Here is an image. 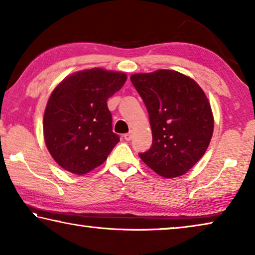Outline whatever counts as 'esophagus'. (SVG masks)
I'll list each match as a JSON object with an SVG mask.
<instances>
[{"label":"esophagus","instance_id":"1","mask_svg":"<svg viewBox=\"0 0 255 255\" xmlns=\"http://www.w3.org/2000/svg\"><path fill=\"white\" fill-rule=\"evenodd\" d=\"M132 135H133V133H132V131L130 130V131H129V132L125 133V135H124V138H125V139H126V140H131Z\"/></svg>","mask_w":255,"mask_h":255}]
</instances>
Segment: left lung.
<instances>
[{"instance_id": "1", "label": "left lung", "mask_w": 255, "mask_h": 255, "mask_svg": "<svg viewBox=\"0 0 255 255\" xmlns=\"http://www.w3.org/2000/svg\"><path fill=\"white\" fill-rule=\"evenodd\" d=\"M149 115L153 144L139 154L166 179L183 175L204 156L214 131V116L195 80L172 70L130 76Z\"/></svg>"}]
</instances>
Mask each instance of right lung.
I'll return each instance as SVG.
<instances>
[{
    "instance_id": "1",
    "label": "right lung",
    "mask_w": 255,
    "mask_h": 255,
    "mask_svg": "<svg viewBox=\"0 0 255 255\" xmlns=\"http://www.w3.org/2000/svg\"><path fill=\"white\" fill-rule=\"evenodd\" d=\"M126 80L122 72L91 68L73 73L51 92L44 114V137L50 155L64 170L88 173L118 144L107 100Z\"/></svg>"
}]
</instances>
